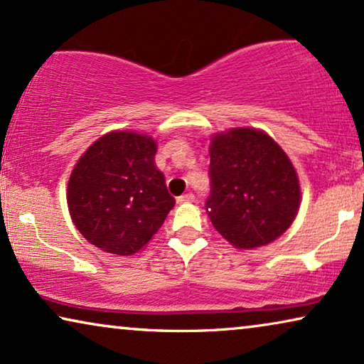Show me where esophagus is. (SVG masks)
<instances>
[{
    "label": "esophagus",
    "instance_id": "34e87169",
    "mask_svg": "<svg viewBox=\"0 0 364 364\" xmlns=\"http://www.w3.org/2000/svg\"><path fill=\"white\" fill-rule=\"evenodd\" d=\"M196 200V196H193V193H183V196H181V197H177V202L178 203H191V202H193Z\"/></svg>",
    "mask_w": 364,
    "mask_h": 364
}]
</instances>
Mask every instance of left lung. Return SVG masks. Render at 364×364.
Segmentation results:
<instances>
[{
  "instance_id": "left-lung-1",
  "label": "left lung",
  "mask_w": 364,
  "mask_h": 364,
  "mask_svg": "<svg viewBox=\"0 0 364 364\" xmlns=\"http://www.w3.org/2000/svg\"><path fill=\"white\" fill-rule=\"evenodd\" d=\"M212 225L237 248L267 245L287 232L300 208V182L283 149L263 131L235 127L210 142Z\"/></svg>"
}]
</instances>
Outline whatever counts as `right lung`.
I'll return each instance as SVG.
<instances>
[{"instance_id": "1", "label": "right lung", "mask_w": 364, "mask_h": 364, "mask_svg": "<svg viewBox=\"0 0 364 364\" xmlns=\"http://www.w3.org/2000/svg\"><path fill=\"white\" fill-rule=\"evenodd\" d=\"M157 144L131 131L99 137L74 166L68 207L89 243L114 255H132L162 227L176 198L156 167Z\"/></svg>"}]
</instances>
